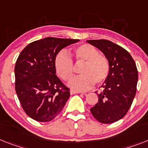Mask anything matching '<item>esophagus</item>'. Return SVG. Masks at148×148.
I'll return each mask as SVG.
<instances>
[{
  "instance_id": "obj_1",
  "label": "esophagus",
  "mask_w": 148,
  "mask_h": 148,
  "mask_svg": "<svg viewBox=\"0 0 148 148\" xmlns=\"http://www.w3.org/2000/svg\"><path fill=\"white\" fill-rule=\"evenodd\" d=\"M70 93H71V95H74V94H77V93H80V92L74 91V90H71Z\"/></svg>"
}]
</instances>
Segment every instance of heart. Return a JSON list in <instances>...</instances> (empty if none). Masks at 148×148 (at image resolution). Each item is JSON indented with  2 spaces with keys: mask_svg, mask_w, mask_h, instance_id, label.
I'll list each match as a JSON object with an SVG mask.
<instances>
[{
  "mask_svg": "<svg viewBox=\"0 0 148 148\" xmlns=\"http://www.w3.org/2000/svg\"><path fill=\"white\" fill-rule=\"evenodd\" d=\"M73 55L77 63L84 62L80 68L81 75L75 77L69 82V86L77 91H84L91 87L93 84H101L109 74L110 66L108 59L99 55L96 48L90 44H83L76 47ZM57 73L64 80H69L74 74V64L65 52L62 51L55 58Z\"/></svg>",
  "mask_w": 148,
  "mask_h": 148,
  "instance_id": "1",
  "label": "heart"
}]
</instances>
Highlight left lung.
Instances as JSON below:
<instances>
[{"label": "left lung", "mask_w": 148, "mask_h": 148, "mask_svg": "<svg viewBox=\"0 0 148 148\" xmlns=\"http://www.w3.org/2000/svg\"><path fill=\"white\" fill-rule=\"evenodd\" d=\"M108 59L109 74L98 93L99 101L90 108L92 116L102 123L118 121L126 114L136 93L138 70L128 51L107 40H89Z\"/></svg>", "instance_id": "1"}]
</instances>
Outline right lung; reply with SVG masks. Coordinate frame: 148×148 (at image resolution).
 Listing matches in <instances>:
<instances>
[{"mask_svg":"<svg viewBox=\"0 0 148 148\" xmlns=\"http://www.w3.org/2000/svg\"><path fill=\"white\" fill-rule=\"evenodd\" d=\"M80 40L45 38L29 43L15 66L16 92L25 112L33 120L49 122L62 110L70 91L56 75L55 58Z\"/></svg>","mask_w":148,"mask_h":148,"instance_id":"1","label":"right lung"}]
</instances>
